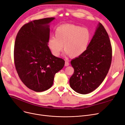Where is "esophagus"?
I'll use <instances>...</instances> for the list:
<instances>
[{
  "label": "esophagus",
  "mask_w": 125,
  "mask_h": 125,
  "mask_svg": "<svg viewBox=\"0 0 125 125\" xmlns=\"http://www.w3.org/2000/svg\"><path fill=\"white\" fill-rule=\"evenodd\" d=\"M69 65H70V63H69L67 61L65 62V66H68Z\"/></svg>",
  "instance_id": "1"
}]
</instances>
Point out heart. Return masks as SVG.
<instances>
[{
  "instance_id": "obj_1",
  "label": "heart",
  "mask_w": 125,
  "mask_h": 125,
  "mask_svg": "<svg viewBox=\"0 0 125 125\" xmlns=\"http://www.w3.org/2000/svg\"><path fill=\"white\" fill-rule=\"evenodd\" d=\"M55 37H51L48 46L52 54L58 57L64 49L65 53L71 57H79L89 45L91 33L87 28L66 24L58 26L54 32Z\"/></svg>"
}]
</instances>
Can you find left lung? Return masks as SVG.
<instances>
[{"instance_id": "1", "label": "left lung", "mask_w": 125, "mask_h": 125, "mask_svg": "<svg viewBox=\"0 0 125 125\" xmlns=\"http://www.w3.org/2000/svg\"><path fill=\"white\" fill-rule=\"evenodd\" d=\"M111 61L109 37L104 26L99 23L85 52L71 62L74 68L70 79L71 88L81 94L94 91L107 76Z\"/></svg>"}]
</instances>
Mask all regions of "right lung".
Instances as JSON below:
<instances>
[{
    "label": "right lung",
    "mask_w": 125,
    "mask_h": 125,
    "mask_svg": "<svg viewBox=\"0 0 125 125\" xmlns=\"http://www.w3.org/2000/svg\"><path fill=\"white\" fill-rule=\"evenodd\" d=\"M48 17L24 25L16 37L14 58L20 79L29 89L43 92L53 84L55 73L63 68L64 60L53 55L48 46L50 23Z\"/></svg>",
    "instance_id": "1"
}]
</instances>
